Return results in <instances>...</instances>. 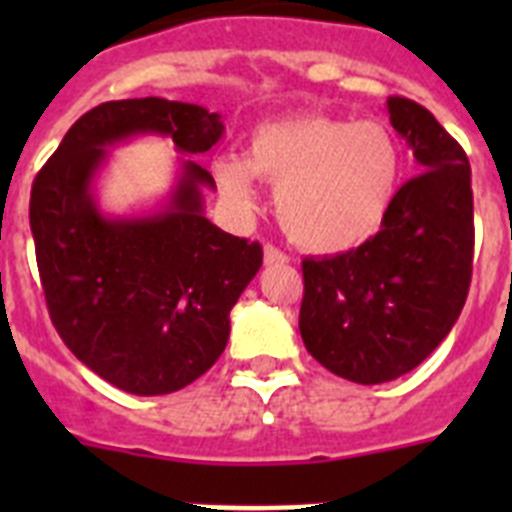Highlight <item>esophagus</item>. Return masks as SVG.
I'll list each match as a JSON object with an SVG mask.
<instances>
[{
  "mask_svg": "<svg viewBox=\"0 0 512 512\" xmlns=\"http://www.w3.org/2000/svg\"><path fill=\"white\" fill-rule=\"evenodd\" d=\"M289 256L284 251H279V248L274 246H266L264 248V264L266 266H279V264H287Z\"/></svg>",
  "mask_w": 512,
  "mask_h": 512,
  "instance_id": "esophagus-1",
  "label": "esophagus"
}]
</instances>
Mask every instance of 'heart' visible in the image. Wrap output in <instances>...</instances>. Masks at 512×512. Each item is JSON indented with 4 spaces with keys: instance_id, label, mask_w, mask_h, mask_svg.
I'll return each instance as SVG.
<instances>
[{
    "instance_id": "heart-1",
    "label": "heart",
    "mask_w": 512,
    "mask_h": 512,
    "mask_svg": "<svg viewBox=\"0 0 512 512\" xmlns=\"http://www.w3.org/2000/svg\"><path fill=\"white\" fill-rule=\"evenodd\" d=\"M217 184L233 205L259 202L256 176L277 187L284 233L312 253H348L384 228L402 182V151L382 122L300 115L253 130L246 161L217 158Z\"/></svg>"
}]
</instances>
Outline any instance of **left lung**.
I'll list each match as a JSON object with an SVG mask.
<instances>
[{
	"instance_id": "1",
	"label": "left lung",
	"mask_w": 512,
	"mask_h": 512,
	"mask_svg": "<svg viewBox=\"0 0 512 512\" xmlns=\"http://www.w3.org/2000/svg\"><path fill=\"white\" fill-rule=\"evenodd\" d=\"M387 115L420 174L397 189L372 241L302 261L305 348L328 372L356 384L392 382L428 359L459 320L472 279L467 153L413 99L390 97Z\"/></svg>"
}]
</instances>
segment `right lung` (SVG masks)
Instances as JSON below:
<instances>
[{
	"label": "right lung",
	"mask_w": 512,
	"mask_h": 512,
	"mask_svg": "<svg viewBox=\"0 0 512 512\" xmlns=\"http://www.w3.org/2000/svg\"><path fill=\"white\" fill-rule=\"evenodd\" d=\"M220 112L161 97L104 102L71 125L30 192L40 282L58 336L130 395L182 390L220 359L230 310L261 269L259 243L205 217L210 171L192 156L223 138ZM158 134L175 143V187L156 208L110 216L96 182L109 148Z\"/></svg>",
	"instance_id": "obj_1"
}]
</instances>
